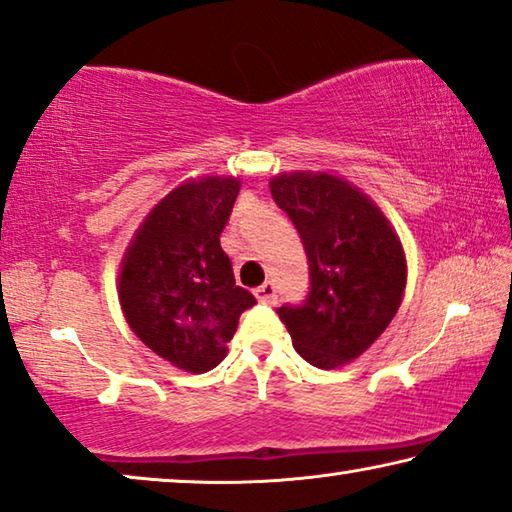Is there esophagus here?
Masks as SVG:
<instances>
[{"label": "esophagus", "mask_w": 512, "mask_h": 512, "mask_svg": "<svg viewBox=\"0 0 512 512\" xmlns=\"http://www.w3.org/2000/svg\"><path fill=\"white\" fill-rule=\"evenodd\" d=\"M255 297H257V301H262V304H276V299H278L276 285H273V283L259 285L255 290Z\"/></svg>", "instance_id": "esophagus-1"}]
</instances>
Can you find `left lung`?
<instances>
[{
    "instance_id": "1",
    "label": "left lung",
    "mask_w": 512,
    "mask_h": 512,
    "mask_svg": "<svg viewBox=\"0 0 512 512\" xmlns=\"http://www.w3.org/2000/svg\"><path fill=\"white\" fill-rule=\"evenodd\" d=\"M269 187L297 227L311 273L304 304L280 306L278 315L308 364L336 369L369 350L397 315L403 246L383 211L345 178L292 171Z\"/></svg>"
}]
</instances>
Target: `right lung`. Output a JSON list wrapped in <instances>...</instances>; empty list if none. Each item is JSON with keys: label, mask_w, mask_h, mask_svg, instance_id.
Segmentation results:
<instances>
[{"label": "right lung", "mask_w": 512, "mask_h": 512, "mask_svg": "<svg viewBox=\"0 0 512 512\" xmlns=\"http://www.w3.org/2000/svg\"><path fill=\"white\" fill-rule=\"evenodd\" d=\"M241 181L204 176L171 190L136 229L118 276L127 325L178 369L206 373L227 355L253 294L236 285L220 234Z\"/></svg>", "instance_id": "1"}]
</instances>
